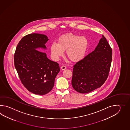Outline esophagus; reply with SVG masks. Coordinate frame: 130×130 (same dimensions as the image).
<instances>
[{
	"mask_svg": "<svg viewBox=\"0 0 130 130\" xmlns=\"http://www.w3.org/2000/svg\"><path fill=\"white\" fill-rule=\"evenodd\" d=\"M61 69L62 70H64L66 69V66H61Z\"/></svg>",
	"mask_w": 130,
	"mask_h": 130,
	"instance_id": "obj_1",
	"label": "esophagus"
}]
</instances>
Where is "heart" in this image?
<instances>
[{
	"label": "heart",
	"instance_id": "b5f03b06",
	"mask_svg": "<svg viewBox=\"0 0 130 130\" xmlns=\"http://www.w3.org/2000/svg\"><path fill=\"white\" fill-rule=\"evenodd\" d=\"M88 41L85 37L79 36L72 33H67L60 36L57 43L53 42L50 46L51 55L55 60H58L64 55L73 62L80 61L86 54Z\"/></svg>",
	"mask_w": 130,
	"mask_h": 130
}]
</instances>
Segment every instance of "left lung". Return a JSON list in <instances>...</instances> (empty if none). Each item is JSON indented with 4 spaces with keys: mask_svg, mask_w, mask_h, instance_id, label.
<instances>
[{
    "mask_svg": "<svg viewBox=\"0 0 130 130\" xmlns=\"http://www.w3.org/2000/svg\"><path fill=\"white\" fill-rule=\"evenodd\" d=\"M112 53L111 48L102 35L94 51L73 66L72 85L75 90L87 93L102 86L110 70Z\"/></svg>",
    "mask_w": 130,
    "mask_h": 130,
    "instance_id": "obj_1",
    "label": "left lung"
}]
</instances>
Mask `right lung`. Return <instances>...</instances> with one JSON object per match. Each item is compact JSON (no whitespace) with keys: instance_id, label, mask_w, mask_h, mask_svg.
<instances>
[{"instance_id":"1","label":"right lung","mask_w":130,"mask_h":130,"mask_svg":"<svg viewBox=\"0 0 130 130\" xmlns=\"http://www.w3.org/2000/svg\"><path fill=\"white\" fill-rule=\"evenodd\" d=\"M49 39L44 34H29L22 38L14 53V66L20 79L34 94L45 95L53 89L59 64L47 58L45 53L37 50L46 48Z\"/></svg>"}]
</instances>
